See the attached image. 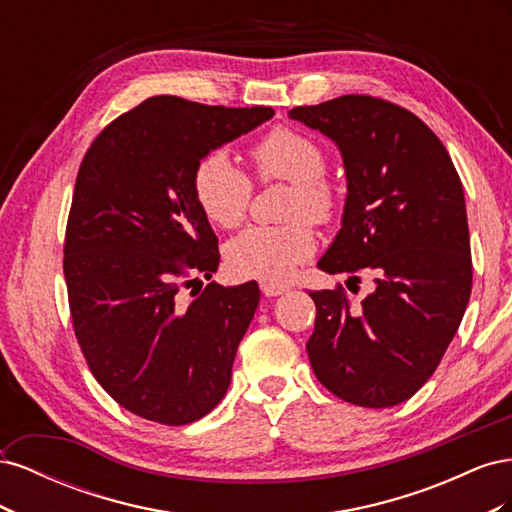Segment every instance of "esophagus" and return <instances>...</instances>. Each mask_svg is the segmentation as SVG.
<instances>
[{"label": "esophagus", "mask_w": 512, "mask_h": 512, "mask_svg": "<svg viewBox=\"0 0 512 512\" xmlns=\"http://www.w3.org/2000/svg\"><path fill=\"white\" fill-rule=\"evenodd\" d=\"M260 290L265 297H277V294H284L290 290L288 284H280V282H262Z\"/></svg>", "instance_id": "34e87169"}]
</instances>
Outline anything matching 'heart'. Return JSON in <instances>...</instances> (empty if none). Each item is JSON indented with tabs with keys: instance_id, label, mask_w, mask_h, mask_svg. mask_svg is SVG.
Here are the masks:
<instances>
[{
	"instance_id": "b5f03b06",
	"label": "heart",
	"mask_w": 512,
	"mask_h": 512,
	"mask_svg": "<svg viewBox=\"0 0 512 512\" xmlns=\"http://www.w3.org/2000/svg\"><path fill=\"white\" fill-rule=\"evenodd\" d=\"M262 179L292 183L288 218L282 226H252L226 247L228 267L239 277L262 282H284L297 265L316 252L312 226L329 222L337 209V196L324 181L327 158L312 138L288 128L269 132L252 151ZM192 192L205 218L222 228L243 222L252 200V183L226 153L203 158L192 177Z\"/></svg>"
}]
</instances>
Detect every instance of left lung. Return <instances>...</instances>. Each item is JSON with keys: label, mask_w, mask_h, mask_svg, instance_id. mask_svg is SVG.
Here are the masks:
<instances>
[{"label": "left lung", "mask_w": 512, "mask_h": 512, "mask_svg": "<svg viewBox=\"0 0 512 512\" xmlns=\"http://www.w3.org/2000/svg\"><path fill=\"white\" fill-rule=\"evenodd\" d=\"M290 119L337 145L346 170L342 228L324 273L374 277L361 303L316 290L307 356L339 399L391 408L431 378L472 292L466 198L451 156L406 108L371 96L297 106ZM346 282V284H348ZM350 288V284H348Z\"/></svg>", "instance_id": "obj_1"}]
</instances>
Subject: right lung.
I'll use <instances>...</instances> for the list:
<instances>
[{
    "label": "right lung",
    "instance_id": "add662e5",
    "mask_svg": "<svg viewBox=\"0 0 512 512\" xmlns=\"http://www.w3.org/2000/svg\"><path fill=\"white\" fill-rule=\"evenodd\" d=\"M273 115L156 96L106 126L81 162L64 245L74 333L102 389L147 421L194 423L228 391L260 290L211 282L185 297L220 265L192 177Z\"/></svg>",
    "mask_w": 512,
    "mask_h": 512
}]
</instances>
